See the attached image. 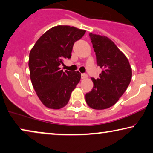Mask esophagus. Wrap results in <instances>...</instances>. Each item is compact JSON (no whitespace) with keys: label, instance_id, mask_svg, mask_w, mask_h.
<instances>
[{"label":"esophagus","instance_id":"34e87169","mask_svg":"<svg viewBox=\"0 0 153 153\" xmlns=\"http://www.w3.org/2000/svg\"><path fill=\"white\" fill-rule=\"evenodd\" d=\"M87 74H82L81 75V77H82V79H86V78H87Z\"/></svg>","mask_w":153,"mask_h":153}]
</instances>
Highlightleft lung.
<instances>
[{
	"mask_svg": "<svg viewBox=\"0 0 153 153\" xmlns=\"http://www.w3.org/2000/svg\"><path fill=\"white\" fill-rule=\"evenodd\" d=\"M98 66L102 68L97 79L91 77L93 89L86 94L87 105L94 109H105L115 105L130 85L132 68L126 56L110 39L89 34Z\"/></svg>",
	"mask_w": 153,
	"mask_h": 153,
	"instance_id": "8db88e82",
	"label": "left lung"
}]
</instances>
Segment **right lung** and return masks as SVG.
<instances>
[{"mask_svg": "<svg viewBox=\"0 0 153 153\" xmlns=\"http://www.w3.org/2000/svg\"><path fill=\"white\" fill-rule=\"evenodd\" d=\"M85 32L74 26H55L40 36L30 52L32 84L39 98L49 109L66 106L80 80L79 71H63L59 65L64 59L71 58L74 43Z\"/></svg>", "mask_w": 153, "mask_h": 153, "instance_id": "add662e5", "label": "right lung"}]
</instances>
